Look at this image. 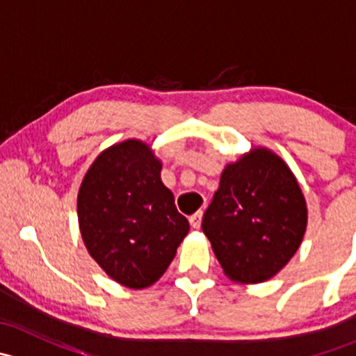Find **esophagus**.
<instances>
[{
    "instance_id": "34e87169",
    "label": "esophagus",
    "mask_w": 356,
    "mask_h": 356,
    "mask_svg": "<svg viewBox=\"0 0 356 356\" xmlns=\"http://www.w3.org/2000/svg\"><path fill=\"white\" fill-rule=\"evenodd\" d=\"M201 218H203V211H196L189 217V224H191L193 229H200L201 227Z\"/></svg>"
}]
</instances>
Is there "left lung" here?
Returning <instances> with one entry per match:
<instances>
[{"instance_id":"8db88e82","label":"left lung","mask_w":356,"mask_h":356,"mask_svg":"<svg viewBox=\"0 0 356 356\" xmlns=\"http://www.w3.org/2000/svg\"><path fill=\"white\" fill-rule=\"evenodd\" d=\"M307 224V201L288 163L257 146L225 165L201 227L227 279L258 284L288 265Z\"/></svg>"}]
</instances>
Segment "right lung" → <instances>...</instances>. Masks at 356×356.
Wrapping results in <instances>:
<instances>
[{
	"instance_id": "obj_1",
	"label": "right lung",
	"mask_w": 356,
	"mask_h": 356,
	"mask_svg": "<svg viewBox=\"0 0 356 356\" xmlns=\"http://www.w3.org/2000/svg\"><path fill=\"white\" fill-rule=\"evenodd\" d=\"M160 172L161 160L152 146L125 139L96 156L79 188L86 250L108 277L129 289L155 284L189 232Z\"/></svg>"
}]
</instances>
